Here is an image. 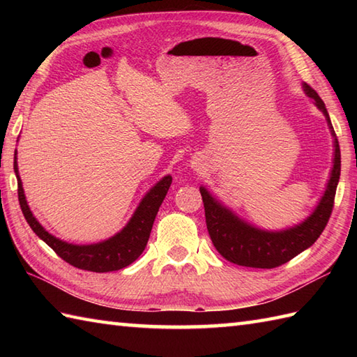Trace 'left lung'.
<instances>
[{
    "label": "left lung",
    "mask_w": 357,
    "mask_h": 357,
    "mask_svg": "<svg viewBox=\"0 0 357 357\" xmlns=\"http://www.w3.org/2000/svg\"><path fill=\"white\" fill-rule=\"evenodd\" d=\"M304 89L307 95L313 98L317 107L322 110L328 121L333 135H335L328 112L325 109L321 96L308 84H305ZM339 176L340 149L337 139H335V165H333L327 192H325L319 206H317L314 213L305 222L294 227V229L279 233L257 230L239 221L236 216L231 215L229 210L224 208L221 204L211 198L206 188L201 187L199 190L204 202V210H206V222L211 242H213L218 252L227 261L242 265V267L275 268L291 261L294 256L304 252L305 248L312 247L316 239L321 236L325 225L328 224L333 207H335Z\"/></svg>",
    "instance_id": "obj_1"
}]
</instances>
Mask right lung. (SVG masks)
I'll return each instance as SVG.
<instances>
[{
    "label": "right lung",
    "instance_id": "1",
    "mask_svg": "<svg viewBox=\"0 0 357 357\" xmlns=\"http://www.w3.org/2000/svg\"><path fill=\"white\" fill-rule=\"evenodd\" d=\"M13 170L18 179V201L22 210V215H24L30 229H32L36 233V236L41 238L45 244H47L53 252L66 262H69L77 268L96 273L121 270L138 259L141 253L144 252V248L147 245L158 210L161 207V204L172 184V176H165L164 179L159 181V183L146 195V198L142 199L139 207L136 208L130 222H128L127 227H124V230L118 233L116 236L93 245H73L52 236V234L49 231H45L44 227L33 218L32 211H30L26 202L24 190H22V184L18 174L17 151H15Z\"/></svg>",
    "mask_w": 357,
    "mask_h": 357
}]
</instances>
